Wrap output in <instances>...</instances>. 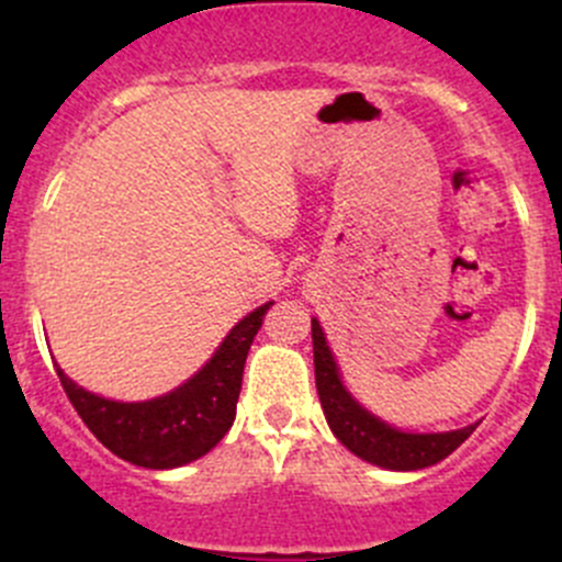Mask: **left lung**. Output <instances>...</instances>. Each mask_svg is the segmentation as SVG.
<instances>
[{"label":"left lung","instance_id":"8db88e82","mask_svg":"<svg viewBox=\"0 0 562 562\" xmlns=\"http://www.w3.org/2000/svg\"><path fill=\"white\" fill-rule=\"evenodd\" d=\"M313 353H315V386L321 396L323 413L337 435L339 443L356 457L389 470H422L429 464L440 462L459 449L464 440L473 435L475 424L454 432H435V435H411L389 427L381 418L367 413L353 396L348 394L339 381L337 364L328 350L326 337H323L321 323L313 321Z\"/></svg>","mask_w":562,"mask_h":562}]
</instances>
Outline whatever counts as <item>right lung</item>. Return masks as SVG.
Here are the masks:
<instances>
[{"mask_svg": "<svg viewBox=\"0 0 562 562\" xmlns=\"http://www.w3.org/2000/svg\"><path fill=\"white\" fill-rule=\"evenodd\" d=\"M269 307L271 302L236 323L198 375L157 400H103L76 386L61 370L56 375L78 416L108 451L138 468H179L212 451L234 424L249 345Z\"/></svg>", "mask_w": 562, "mask_h": 562, "instance_id": "obj_1", "label": "right lung"}]
</instances>
